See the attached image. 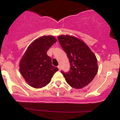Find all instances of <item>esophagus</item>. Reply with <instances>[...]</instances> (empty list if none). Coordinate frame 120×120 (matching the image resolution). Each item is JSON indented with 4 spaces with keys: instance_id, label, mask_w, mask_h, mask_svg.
Wrapping results in <instances>:
<instances>
[{
    "instance_id": "1",
    "label": "esophagus",
    "mask_w": 120,
    "mask_h": 120,
    "mask_svg": "<svg viewBox=\"0 0 120 120\" xmlns=\"http://www.w3.org/2000/svg\"><path fill=\"white\" fill-rule=\"evenodd\" d=\"M57 68H59V71H60V70H61V66H60V65H58V66H57Z\"/></svg>"
}]
</instances>
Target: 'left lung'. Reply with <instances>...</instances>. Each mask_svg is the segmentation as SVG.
Instances as JSON below:
<instances>
[{
  "mask_svg": "<svg viewBox=\"0 0 120 120\" xmlns=\"http://www.w3.org/2000/svg\"><path fill=\"white\" fill-rule=\"evenodd\" d=\"M70 62L68 72L61 71L65 81L74 89H80L93 80L98 71L96 56L87 45L76 37L68 35L57 37Z\"/></svg>",
  "mask_w": 120,
  "mask_h": 120,
  "instance_id": "1",
  "label": "left lung"
}]
</instances>
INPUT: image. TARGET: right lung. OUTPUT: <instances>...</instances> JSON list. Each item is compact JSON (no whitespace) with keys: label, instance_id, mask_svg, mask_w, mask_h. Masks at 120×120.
Wrapping results in <instances>:
<instances>
[{"label":"right lung","instance_id":"1","mask_svg":"<svg viewBox=\"0 0 120 120\" xmlns=\"http://www.w3.org/2000/svg\"><path fill=\"white\" fill-rule=\"evenodd\" d=\"M57 39L52 35L35 39L27 47L20 62V71L30 86L36 89L46 86L59 69L52 65L48 49Z\"/></svg>","mask_w":120,"mask_h":120}]
</instances>
